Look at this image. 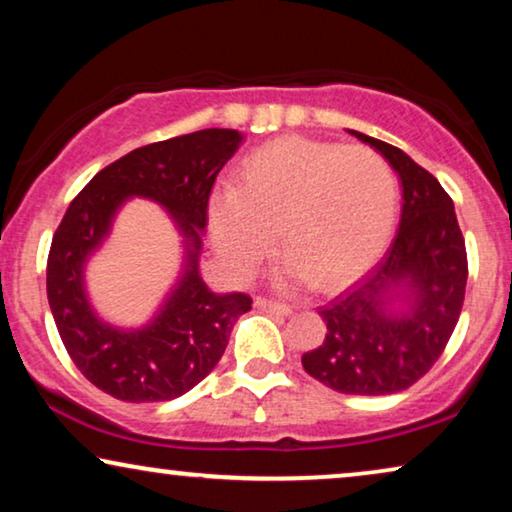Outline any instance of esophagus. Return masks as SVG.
Here are the masks:
<instances>
[{
    "label": "esophagus",
    "instance_id": "1",
    "mask_svg": "<svg viewBox=\"0 0 512 512\" xmlns=\"http://www.w3.org/2000/svg\"><path fill=\"white\" fill-rule=\"evenodd\" d=\"M256 307L263 312H270V314H279V317H289L291 314V307L286 303H277V300H270V298H256Z\"/></svg>",
    "mask_w": 512,
    "mask_h": 512
}]
</instances>
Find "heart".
Listing matches in <instances>:
<instances>
[{
	"mask_svg": "<svg viewBox=\"0 0 512 512\" xmlns=\"http://www.w3.org/2000/svg\"><path fill=\"white\" fill-rule=\"evenodd\" d=\"M396 209V174L377 151L282 137L247 156L240 184L212 193L209 230L223 265L249 277L282 228L291 249L284 275L331 289L382 254Z\"/></svg>",
	"mask_w": 512,
	"mask_h": 512,
	"instance_id": "1",
	"label": "heart"
}]
</instances>
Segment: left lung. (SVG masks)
Masks as SVG:
<instances>
[{"label": "left lung", "mask_w": 512, "mask_h": 512, "mask_svg": "<svg viewBox=\"0 0 512 512\" xmlns=\"http://www.w3.org/2000/svg\"><path fill=\"white\" fill-rule=\"evenodd\" d=\"M380 151L403 186L401 226L380 261L331 303L321 347L303 354L307 375L340 394H396L429 373L457 326L468 261L454 202L408 153L349 130Z\"/></svg>", "instance_id": "obj_1"}]
</instances>
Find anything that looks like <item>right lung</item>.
I'll return each mask as SVG.
<instances>
[{
  "mask_svg": "<svg viewBox=\"0 0 512 512\" xmlns=\"http://www.w3.org/2000/svg\"><path fill=\"white\" fill-rule=\"evenodd\" d=\"M242 139L237 130L209 128L146 144L97 172L62 216L48 251V305L74 366L104 394L128 403L186 394L212 373L235 321L251 310L247 293H214L198 270L209 193ZM128 197L158 201L185 237V270L142 329L97 318L82 279Z\"/></svg>",
  "mask_w": 512,
  "mask_h": 512,
  "instance_id": "obj_1",
  "label": "right lung"
}]
</instances>
